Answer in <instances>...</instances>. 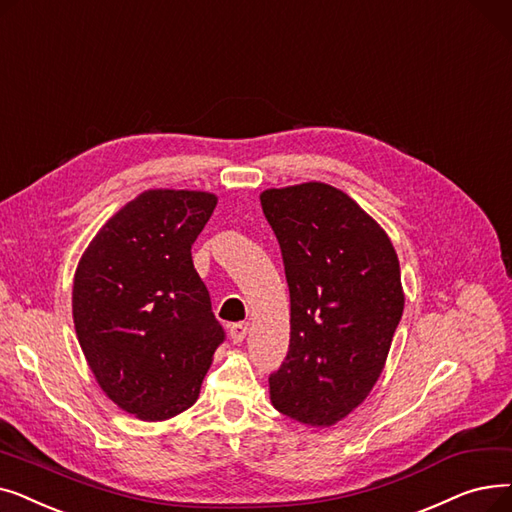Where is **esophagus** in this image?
<instances>
[{
  "mask_svg": "<svg viewBox=\"0 0 512 512\" xmlns=\"http://www.w3.org/2000/svg\"><path fill=\"white\" fill-rule=\"evenodd\" d=\"M248 329H250L248 323H233L231 329H229V335H231V339H233L235 344H239V342H243V339H246Z\"/></svg>",
  "mask_w": 512,
  "mask_h": 512,
  "instance_id": "esophagus-1",
  "label": "esophagus"
}]
</instances>
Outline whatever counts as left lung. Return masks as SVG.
I'll list each match as a JSON object with an SVG mask.
<instances>
[{
    "mask_svg": "<svg viewBox=\"0 0 512 512\" xmlns=\"http://www.w3.org/2000/svg\"><path fill=\"white\" fill-rule=\"evenodd\" d=\"M291 302L289 350L271 373L283 415L329 427L369 396L404 310L400 262L385 231L325 183L266 189Z\"/></svg>",
    "mask_w": 512,
    "mask_h": 512,
    "instance_id": "8db88e82",
    "label": "left lung"
}]
</instances>
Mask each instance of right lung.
I'll return each mask as SVG.
<instances>
[{
	"label": "right lung",
	"mask_w": 512,
	"mask_h": 512,
	"mask_svg": "<svg viewBox=\"0 0 512 512\" xmlns=\"http://www.w3.org/2000/svg\"><path fill=\"white\" fill-rule=\"evenodd\" d=\"M214 208L206 191H145L110 218L77 266L72 316L83 354L106 396L141 421L196 402L225 342L191 260Z\"/></svg>",
	"instance_id": "obj_1"
}]
</instances>
